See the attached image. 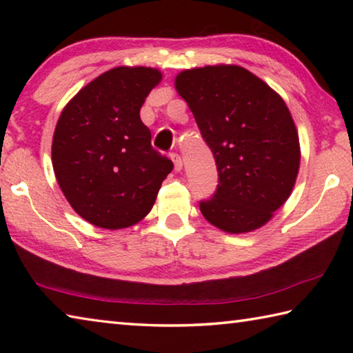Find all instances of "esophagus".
Listing matches in <instances>:
<instances>
[{
  "label": "esophagus",
  "mask_w": 353,
  "mask_h": 353,
  "mask_svg": "<svg viewBox=\"0 0 353 353\" xmlns=\"http://www.w3.org/2000/svg\"><path fill=\"white\" fill-rule=\"evenodd\" d=\"M171 160H172V163H174V171L176 172H181L182 171V166H183L181 155H179V154H171Z\"/></svg>",
  "instance_id": "obj_1"
}]
</instances>
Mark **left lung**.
<instances>
[{
    "label": "left lung",
    "instance_id": "obj_1",
    "mask_svg": "<svg viewBox=\"0 0 353 353\" xmlns=\"http://www.w3.org/2000/svg\"><path fill=\"white\" fill-rule=\"evenodd\" d=\"M212 149L219 183L199 207L212 225L227 234L260 229L294 188L301 145L285 101L265 81L238 65H207L176 76Z\"/></svg>",
    "mask_w": 353,
    "mask_h": 353
}]
</instances>
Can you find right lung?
<instances>
[{
	"label": "right lung",
	"mask_w": 353,
	"mask_h": 353,
	"mask_svg": "<svg viewBox=\"0 0 353 353\" xmlns=\"http://www.w3.org/2000/svg\"><path fill=\"white\" fill-rule=\"evenodd\" d=\"M160 81L157 68H112L81 88L57 119L51 146L57 183L93 225L118 230L140 223L172 171L140 118Z\"/></svg>",
	"instance_id": "obj_1"
}]
</instances>
